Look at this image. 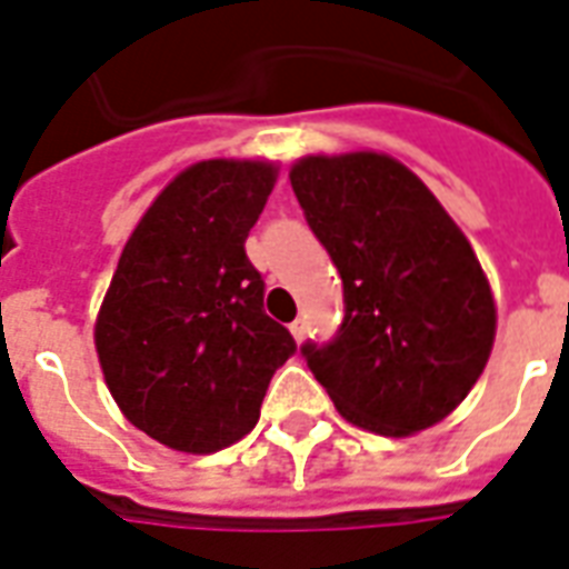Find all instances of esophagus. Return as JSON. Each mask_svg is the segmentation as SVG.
<instances>
[{
    "instance_id": "esophagus-1",
    "label": "esophagus",
    "mask_w": 569,
    "mask_h": 569,
    "mask_svg": "<svg viewBox=\"0 0 569 569\" xmlns=\"http://www.w3.org/2000/svg\"><path fill=\"white\" fill-rule=\"evenodd\" d=\"M289 331H292V338H296V340H305V335H307V319H305V317H298L296 322L289 326Z\"/></svg>"
}]
</instances>
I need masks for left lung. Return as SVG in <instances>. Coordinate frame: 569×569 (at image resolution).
Returning <instances> with one entry per match:
<instances>
[{
  "label": "left lung",
  "instance_id": "8db88e82",
  "mask_svg": "<svg viewBox=\"0 0 569 569\" xmlns=\"http://www.w3.org/2000/svg\"><path fill=\"white\" fill-rule=\"evenodd\" d=\"M296 199L338 264L343 322L301 356L338 413L407 437L465 401L495 343V298L477 252L435 192L386 153L305 156Z\"/></svg>",
  "mask_w": 569,
  "mask_h": 569
}]
</instances>
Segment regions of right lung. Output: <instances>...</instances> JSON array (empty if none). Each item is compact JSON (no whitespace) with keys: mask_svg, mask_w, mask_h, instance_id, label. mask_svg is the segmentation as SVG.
Returning a JSON list of instances; mask_svg holds the SVG:
<instances>
[{"mask_svg":"<svg viewBox=\"0 0 569 569\" xmlns=\"http://www.w3.org/2000/svg\"><path fill=\"white\" fill-rule=\"evenodd\" d=\"M277 166L208 159L180 171L126 241L96 319L113 401L168 449L208 456L259 422L289 328L264 313V280L243 241Z\"/></svg>","mask_w":569,"mask_h":569,"instance_id":"1","label":"right lung"}]
</instances>
